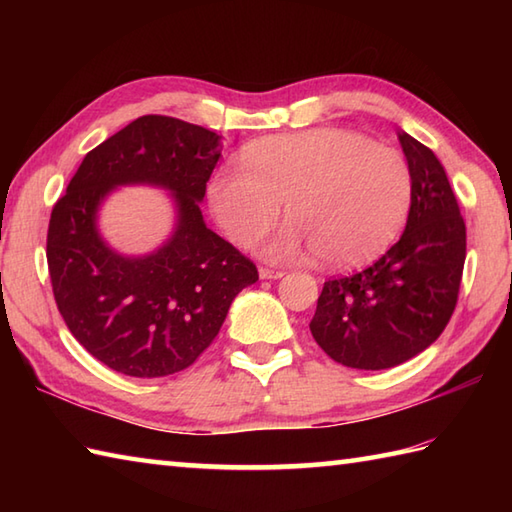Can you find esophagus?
Segmentation results:
<instances>
[{
    "label": "esophagus",
    "instance_id": "obj_1",
    "mask_svg": "<svg viewBox=\"0 0 512 512\" xmlns=\"http://www.w3.org/2000/svg\"><path fill=\"white\" fill-rule=\"evenodd\" d=\"M284 273L281 270H273V268H259V279H281Z\"/></svg>",
    "mask_w": 512,
    "mask_h": 512
}]
</instances>
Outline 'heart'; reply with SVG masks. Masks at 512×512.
Segmentation results:
<instances>
[{"label":"heart","mask_w":512,"mask_h":512,"mask_svg":"<svg viewBox=\"0 0 512 512\" xmlns=\"http://www.w3.org/2000/svg\"><path fill=\"white\" fill-rule=\"evenodd\" d=\"M242 167L217 169L206 200L224 235L255 246L281 213L286 224L266 253L277 259L317 255L328 268L372 262L407 222L413 182L400 151L339 127L255 140Z\"/></svg>","instance_id":"obj_1"}]
</instances>
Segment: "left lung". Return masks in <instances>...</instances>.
I'll return each mask as SVG.
<instances>
[{
  "instance_id": "left-lung-1",
  "label": "left lung",
  "mask_w": 512,
  "mask_h": 512,
  "mask_svg": "<svg viewBox=\"0 0 512 512\" xmlns=\"http://www.w3.org/2000/svg\"><path fill=\"white\" fill-rule=\"evenodd\" d=\"M413 195L405 233L361 273L323 284L310 332L332 361L389 369L424 352L458 303L466 226L440 160L400 132Z\"/></svg>"
}]
</instances>
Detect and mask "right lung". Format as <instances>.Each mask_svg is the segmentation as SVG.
<instances>
[{
	"label": "right lung",
	"mask_w": 512,
	"mask_h": 512,
	"mask_svg": "<svg viewBox=\"0 0 512 512\" xmlns=\"http://www.w3.org/2000/svg\"><path fill=\"white\" fill-rule=\"evenodd\" d=\"M220 138L180 118L140 116L83 158L54 204L46 246L54 301L74 339L118 374L158 378L193 365L233 299L259 279L200 211ZM125 183L167 188L177 204L172 237L143 258L116 254L95 226L102 200Z\"/></svg>",
	"instance_id": "add662e5"
}]
</instances>
